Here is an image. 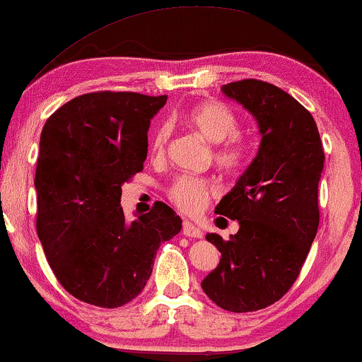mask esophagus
<instances>
[{"instance_id":"esophagus-1","label":"esophagus","mask_w":362,"mask_h":362,"mask_svg":"<svg viewBox=\"0 0 362 362\" xmlns=\"http://www.w3.org/2000/svg\"><path fill=\"white\" fill-rule=\"evenodd\" d=\"M182 234H185L186 237H191V239H201L202 237V232L199 227H196L189 221L182 222Z\"/></svg>"}]
</instances>
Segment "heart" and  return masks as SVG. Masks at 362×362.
I'll return each mask as SVG.
<instances>
[{
    "instance_id": "b5f03b06",
    "label": "heart",
    "mask_w": 362,
    "mask_h": 362,
    "mask_svg": "<svg viewBox=\"0 0 362 362\" xmlns=\"http://www.w3.org/2000/svg\"><path fill=\"white\" fill-rule=\"evenodd\" d=\"M182 120L212 145V160L224 173L240 170L249 155V140L237 132L239 115L229 105L219 100H204L187 108ZM170 141V127L160 125L150 136V151L155 158H163ZM171 202L187 214H197L217 196L216 182L209 177L177 176L168 189Z\"/></svg>"
}]
</instances>
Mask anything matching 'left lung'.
<instances>
[{
	"instance_id": "8db88e82",
	"label": "left lung",
	"mask_w": 362,
	"mask_h": 362,
	"mask_svg": "<svg viewBox=\"0 0 362 362\" xmlns=\"http://www.w3.org/2000/svg\"><path fill=\"white\" fill-rule=\"evenodd\" d=\"M222 92L255 117L262 140L254 161L216 207L240 227L229 240L206 235L221 262L201 286L221 308L247 313L274 305L298 279L320 224L325 151L311 113L281 88L244 78Z\"/></svg>"
}]
</instances>
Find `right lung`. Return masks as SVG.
Wrapping results in <instances>:
<instances>
[{
    "mask_svg": "<svg viewBox=\"0 0 362 362\" xmlns=\"http://www.w3.org/2000/svg\"><path fill=\"white\" fill-rule=\"evenodd\" d=\"M166 95L92 92L47 118L34 186L36 229L64 288L77 300L118 308L141 293L156 250L181 230V217L158 201L128 222L122 185L143 170L148 128Z\"/></svg>",
    "mask_w": 362,
    "mask_h": 362,
    "instance_id": "right-lung-1",
    "label": "right lung"
}]
</instances>
